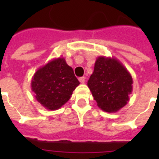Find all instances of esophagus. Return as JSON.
Wrapping results in <instances>:
<instances>
[{
    "instance_id": "esophagus-1",
    "label": "esophagus",
    "mask_w": 159,
    "mask_h": 159,
    "mask_svg": "<svg viewBox=\"0 0 159 159\" xmlns=\"http://www.w3.org/2000/svg\"><path fill=\"white\" fill-rule=\"evenodd\" d=\"M85 80H86V77H79V82H81V83H82V84H83V83L85 82Z\"/></svg>"
}]
</instances>
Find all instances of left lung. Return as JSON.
<instances>
[{
    "label": "left lung",
    "mask_w": 159,
    "mask_h": 159,
    "mask_svg": "<svg viewBox=\"0 0 159 159\" xmlns=\"http://www.w3.org/2000/svg\"><path fill=\"white\" fill-rule=\"evenodd\" d=\"M130 73L119 60L100 56L87 86L97 106L108 113H115L128 103L133 90Z\"/></svg>",
    "instance_id": "8db88e82"
}]
</instances>
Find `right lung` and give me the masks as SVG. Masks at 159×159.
I'll return each mask as SVG.
<instances>
[{
  "label": "right lung",
  "mask_w": 159,
  "mask_h": 159,
  "mask_svg": "<svg viewBox=\"0 0 159 159\" xmlns=\"http://www.w3.org/2000/svg\"><path fill=\"white\" fill-rule=\"evenodd\" d=\"M80 84L64 57L51 60L34 74L31 89L37 102L49 111L61 108Z\"/></svg>",
  "instance_id": "right-lung-1"
}]
</instances>
